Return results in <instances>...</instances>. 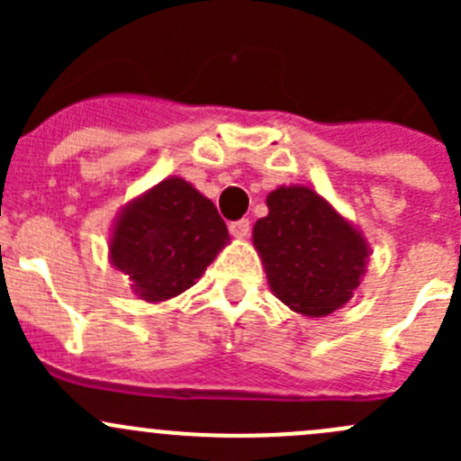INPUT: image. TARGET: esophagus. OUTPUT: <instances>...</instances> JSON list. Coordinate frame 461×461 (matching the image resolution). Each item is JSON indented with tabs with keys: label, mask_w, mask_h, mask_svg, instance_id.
<instances>
[{
	"label": "esophagus",
	"mask_w": 461,
	"mask_h": 461,
	"mask_svg": "<svg viewBox=\"0 0 461 461\" xmlns=\"http://www.w3.org/2000/svg\"><path fill=\"white\" fill-rule=\"evenodd\" d=\"M230 231L234 239H248L249 234V221L248 218H240V221H234L230 225Z\"/></svg>",
	"instance_id": "34e87169"
}]
</instances>
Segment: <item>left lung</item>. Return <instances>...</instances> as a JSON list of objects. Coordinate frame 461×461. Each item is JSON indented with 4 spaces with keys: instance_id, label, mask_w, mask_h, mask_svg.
I'll use <instances>...</instances> for the list:
<instances>
[{
    "instance_id": "1",
    "label": "left lung",
    "mask_w": 461,
    "mask_h": 461,
    "mask_svg": "<svg viewBox=\"0 0 461 461\" xmlns=\"http://www.w3.org/2000/svg\"><path fill=\"white\" fill-rule=\"evenodd\" d=\"M252 240L276 299L303 317H328L359 287L370 245L348 218L303 185L267 194Z\"/></svg>"
}]
</instances>
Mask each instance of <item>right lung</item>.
Listing matches in <instances>:
<instances>
[{"mask_svg":"<svg viewBox=\"0 0 461 461\" xmlns=\"http://www.w3.org/2000/svg\"><path fill=\"white\" fill-rule=\"evenodd\" d=\"M227 243L213 203L171 176L124 204L109 236V260L138 299L160 303L189 290Z\"/></svg>","mask_w":461,"mask_h":461,"instance_id":"add662e5","label":"right lung"}]
</instances>
